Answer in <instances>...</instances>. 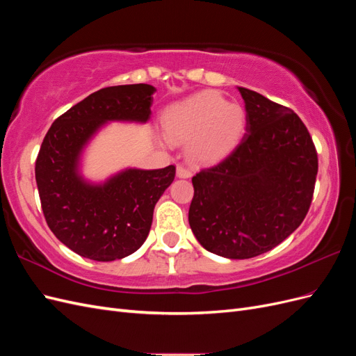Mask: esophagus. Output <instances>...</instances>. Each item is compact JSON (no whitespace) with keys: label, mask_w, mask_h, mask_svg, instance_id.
Returning a JSON list of instances; mask_svg holds the SVG:
<instances>
[{"label":"esophagus","mask_w":356,"mask_h":356,"mask_svg":"<svg viewBox=\"0 0 356 356\" xmlns=\"http://www.w3.org/2000/svg\"><path fill=\"white\" fill-rule=\"evenodd\" d=\"M177 177L178 178H190L191 177V170L188 168H186V166L178 165L177 166Z\"/></svg>","instance_id":"obj_1"}]
</instances>
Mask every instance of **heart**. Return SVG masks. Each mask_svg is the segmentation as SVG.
I'll return each mask as SVG.
<instances>
[{
    "label": "heart",
    "instance_id": "b5f03b06",
    "mask_svg": "<svg viewBox=\"0 0 356 356\" xmlns=\"http://www.w3.org/2000/svg\"><path fill=\"white\" fill-rule=\"evenodd\" d=\"M245 126L242 106L215 92L197 93L165 113L168 139L172 144H187L186 154L196 165L217 163L229 156L239 144Z\"/></svg>",
    "mask_w": 356,
    "mask_h": 356
}]
</instances>
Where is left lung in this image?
Returning <instances> with one entry per match:
<instances>
[{"mask_svg":"<svg viewBox=\"0 0 356 356\" xmlns=\"http://www.w3.org/2000/svg\"><path fill=\"white\" fill-rule=\"evenodd\" d=\"M245 102V135L218 165L203 169L188 222L204 250L245 260L273 250L303 222L314 196L318 156L300 117L254 90Z\"/></svg>","mask_w":356,"mask_h":356,"instance_id":"left-lung-1","label":"left lung"}]
</instances>
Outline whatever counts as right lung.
Returning <instances> with one entry per match:
<instances>
[{
  "label": "right lung",
  "mask_w": 356,
  "mask_h": 356,
  "mask_svg": "<svg viewBox=\"0 0 356 356\" xmlns=\"http://www.w3.org/2000/svg\"><path fill=\"white\" fill-rule=\"evenodd\" d=\"M156 88L126 84L101 89L56 118L41 144L35 179L50 230L71 251L114 261L143 246L156 203L175 178V166L124 168L102 181L83 175V154L113 122L147 123Z\"/></svg>",
  "instance_id": "obj_1"
}]
</instances>
